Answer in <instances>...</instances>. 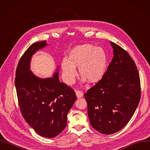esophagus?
<instances>
[{
    "mask_svg": "<svg viewBox=\"0 0 150 150\" xmlns=\"http://www.w3.org/2000/svg\"><path fill=\"white\" fill-rule=\"evenodd\" d=\"M76 95L77 97H78V98H81V97H83V93L81 91L78 90V91H76Z\"/></svg>",
    "mask_w": 150,
    "mask_h": 150,
    "instance_id": "1",
    "label": "esophagus"
}]
</instances>
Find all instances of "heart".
<instances>
[{"mask_svg": "<svg viewBox=\"0 0 150 150\" xmlns=\"http://www.w3.org/2000/svg\"><path fill=\"white\" fill-rule=\"evenodd\" d=\"M106 64V55L102 48L84 44L72 49L69 59L62 60L61 66L66 83L71 84L76 76L75 67H79V74L84 79L96 83L103 77Z\"/></svg>", "mask_w": 150, "mask_h": 150, "instance_id": "heart-1", "label": "heart"}]
</instances>
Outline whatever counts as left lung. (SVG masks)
I'll use <instances>...</instances> for the list:
<instances>
[{
    "label": "left lung",
    "mask_w": 150,
    "mask_h": 150,
    "mask_svg": "<svg viewBox=\"0 0 150 150\" xmlns=\"http://www.w3.org/2000/svg\"><path fill=\"white\" fill-rule=\"evenodd\" d=\"M114 57L102 78L84 96L91 126L104 134L121 130L134 115L141 98L139 72L128 52L111 42Z\"/></svg>",
    "instance_id": "left-lung-1"
}]
</instances>
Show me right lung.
Masks as SVG:
<instances>
[{"label": "right lung", "instance_id": "1", "mask_svg": "<svg viewBox=\"0 0 150 150\" xmlns=\"http://www.w3.org/2000/svg\"><path fill=\"white\" fill-rule=\"evenodd\" d=\"M47 45L36 42L21 56L16 71L15 86L21 114L26 122L41 136L52 138L67 125V115L76 100L73 89L53 78L40 79L30 69L31 56Z\"/></svg>", "mask_w": 150, "mask_h": 150}]
</instances>
